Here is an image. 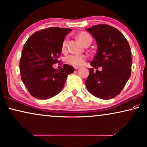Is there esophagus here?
<instances>
[{
  "label": "esophagus",
  "instance_id": "esophagus-1",
  "mask_svg": "<svg viewBox=\"0 0 147 147\" xmlns=\"http://www.w3.org/2000/svg\"><path fill=\"white\" fill-rule=\"evenodd\" d=\"M79 68H80V67H79V66H75V70H78V69H79Z\"/></svg>",
  "mask_w": 147,
  "mask_h": 147
}]
</instances>
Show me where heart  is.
I'll return each instance as SVG.
<instances>
[{
	"mask_svg": "<svg viewBox=\"0 0 147 147\" xmlns=\"http://www.w3.org/2000/svg\"><path fill=\"white\" fill-rule=\"evenodd\" d=\"M77 38L83 44H85L89 40H92V38L87 33L85 32H80L77 34ZM67 47V39L65 38L62 43V51H65ZM87 56L85 55H70L66 57V60L68 64L72 65L74 66H81L85 63Z\"/></svg>",
	"mask_w": 147,
	"mask_h": 147,
	"instance_id": "heart-1",
	"label": "heart"
}]
</instances>
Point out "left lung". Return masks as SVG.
Instances as JSON below:
<instances>
[{
  "instance_id": "left-lung-1",
  "label": "left lung",
  "mask_w": 147,
  "mask_h": 147,
  "mask_svg": "<svg viewBox=\"0 0 147 147\" xmlns=\"http://www.w3.org/2000/svg\"><path fill=\"white\" fill-rule=\"evenodd\" d=\"M97 42L98 49L85 85L89 92L104 100L120 94L130 77L131 54L130 47L123 34L107 24H98L86 29Z\"/></svg>"
}]
</instances>
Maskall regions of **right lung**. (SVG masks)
I'll return each instance as SVG.
<instances>
[{"label": "right lung", "mask_w": 147, "mask_h": 147, "mask_svg": "<svg viewBox=\"0 0 147 147\" xmlns=\"http://www.w3.org/2000/svg\"><path fill=\"white\" fill-rule=\"evenodd\" d=\"M70 28L51 27L37 31L24 44L20 62V73L30 94L37 99H48L59 94L68 75L75 71L64 64L60 70L53 65L58 62L65 36Z\"/></svg>", "instance_id": "obj_1"}]
</instances>
